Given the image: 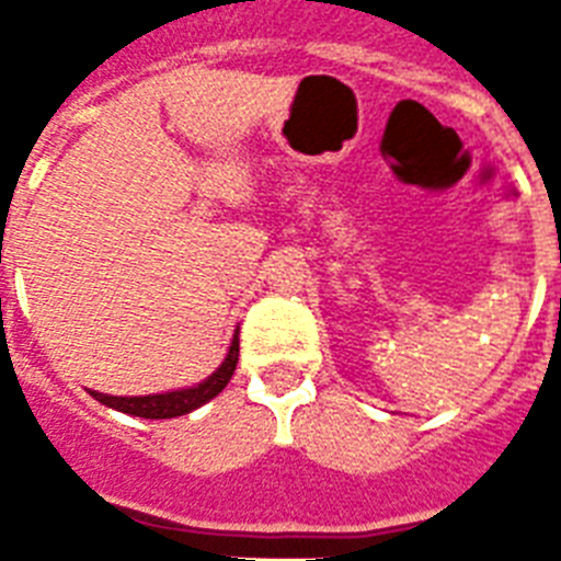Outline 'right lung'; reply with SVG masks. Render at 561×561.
I'll list each match as a JSON object with an SVG mask.
<instances>
[{
	"label": "right lung",
	"mask_w": 561,
	"mask_h": 561,
	"mask_svg": "<svg viewBox=\"0 0 561 561\" xmlns=\"http://www.w3.org/2000/svg\"><path fill=\"white\" fill-rule=\"evenodd\" d=\"M238 364V334L232 337V346H229L227 358L215 373L201 381L197 387H188V390H174V392H157V396H107V392H92V399H99L101 404H107L113 410H122V413H130V416L142 419H174L183 416V413H192L201 404H206L209 399H215L224 387L229 383L232 373H236Z\"/></svg>",
	"instance_id": "1"
}]
</instances>
